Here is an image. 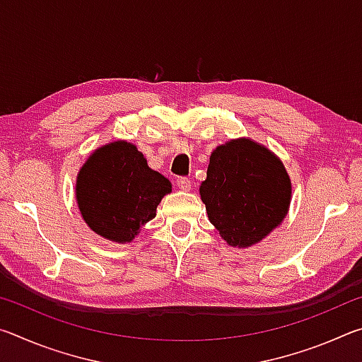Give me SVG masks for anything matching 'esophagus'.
Returning <instances> with one entry per match:
<instances>
[{
    "instance_id": "34e87169",
    "label": "esophagus",
    "mask_w": 362,
    "mask_h": 362,
    "mask_svg": "<svg viewBox=\"0 0 362 362\" xmlns=\"http://www.w3.org/2000/svg\"><path fill=\"white\" fill-rule=\"evenodd\" d=\"M177 187L183 189V192H188V189L192 188V180H189L188 177H179V179H177Z\"/></svg>"
}]
</instances>
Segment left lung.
<instances>
[{
	"instance_id": "left-lung-1",
	"label": "left lung",
	"mask_w": 362,
	"mask_h": 362,
	"mask_svg": "<svg viewBox=\"0 0 362 362\" xmlns=\"http://www.w3.org/2000/svg\"><path fill=\"white\" fill-rule=\"evenodd\" d=\"M199 193L223 240L230 246L247 247L286 217L291 180L272 151L240 139L214 150Z\"/></svg>"
}]
</instances>
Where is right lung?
I'll list each match as a JSON object with an SVG mask.
<instances>
[{
  "instance_id": "right-lung-1",
  "label": "right lung",
  "mask_w": 362,
  "mask_h": 362,
  "mask_svg": "<svg viewBox=\"0 0 362 362\" xmlns=\"http://www.w3.org/2000/svg\"><path fill=\"white\" fill-rule=\"evenodd\" d=\"M170 182L151 170L136 145L108 144L90 155L78 174L76 199L84 222L97 235L129 243L156 216Z\"/></svg>"
}]
</instances>
